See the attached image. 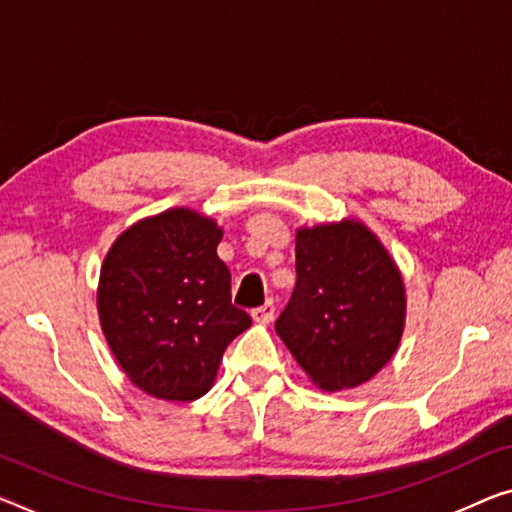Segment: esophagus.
I'll return each mask as SVG.
<instances>
[{"label": "esophagus", "mask_w": 512, "mask_h": 512, "mask_svg": "<svg viewBox=\"0 0 512 512\" xmlns=\"http://www.w3.org/2000/svg\"><path fill=\"white\" fill-rule=\"evenodd\" d=\"M274 311H277V306H274L272 300H267L265 304L258 306V309L251 311V318H254V322H261V325H267V322H272Z\"/></svg>", "instance_id": "1"}]
</instances>
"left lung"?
Wrapping results in <instances>:
<instances>
[{"mask_svg":"<svg viewBox=\"0 0 512 512\" xmlns=\"http://www.w3.org/2000/svg\"><path fill=\"white\" fill-rule=\"evenodd\" d=\"M295 258L293 297L274 329L318 389H355L396 355L407 318L403 274L352 217L300 226Z\"/></svg>","mask_w":512,"mask_h":512,"instance_id":"1","label":"left lung"}]
</instances>
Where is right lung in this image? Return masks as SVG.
Here are the masks:
<instances>
[{"label": "right lung", "mask_w": 512, "mask_h": 512, "mask_svg": "<svg viewBox=\"0 0 512 512\" xmlns=\"http://www.w3.org/2000/svg\"><path fill=\"white\" fill-rule=\"evenodd\" d=\"M222 235L212 217L169 208L128 226L102 261V334L148 396L201 398L215 384L226 345L251 325L231 304V272L217 256Z\"/></svg>", "instance_id": "obj_1"}]
</instances>
